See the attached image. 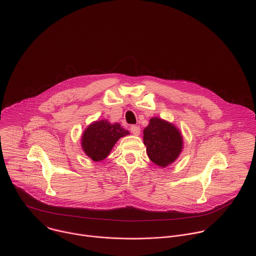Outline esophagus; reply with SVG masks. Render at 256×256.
Masks as SVG:
<instances>
[{"mask_svg": "<svg viewBox=\"0 0 256 256\" xmlns=\"http://www.w3.org/2000/svg\"><path fill=\"white\" fill-rule=\"evenodd\" d=\"M130 132H132V134L138 136L140 134V128L138 126H130Z\"/></svg>", "mask_w": 256, "mask_h": 256, "instance_id": "esophagus-1", "label": "esophagus"}]
</instances>
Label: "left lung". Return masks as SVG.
<instances>
[{
    "mask_svg": "<svg viewBox=\"0 0 256 256\" xmlns=\"http://www.w3.org/2000/svg\"><path fill=\"white\" fill-rule=\"evenodd\" d=\"M144 144L147 147L150 160L164 168L178 158L184 147V140L174 124L152 118L148 126L144 130Z\"/></svg>",
    "mask_w": 256,
    "mask_h": 256,
    "instance_id": "1",
    "label": "left lung"
}]
</instances>
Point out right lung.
<instances>
[{
	"mask_svg": "<svg viewBox=\"0 0 256 256\" xmlns=\"http://www.w3.org/2000/svg\"><path fill=\"white\" fill-rule=\"evenodd\" d=\"M130 134L120 124H110L108 120H97L91 124L82 134V148L85 154L93 161L105 159L112 150L116 142Z\"/></svg>",
	"mask_w": 256,
	"mask_h": 256,
	"instance_id": "add662e5",
	"label": "right lung"
}]
</instances>
